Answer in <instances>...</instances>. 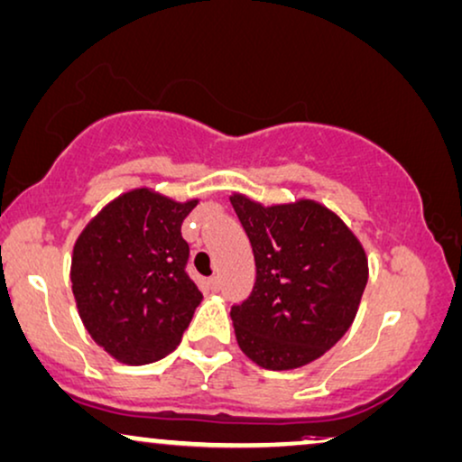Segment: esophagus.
I'll return each instance as SVG.
<instances>
[{"label": "esophagus", "instance_id": "esophagus-1", "mask_svg": "<svg viewBox=\"0 0 462 462\" xmlns=\"http://www.w3.org/2000/svg\"><path fill=\"white\" fill-rule=\"evenodd\" d=\"M207 289H209L211 293H217V291L222 289V281H219V276H211L209 281H207Z\"/></svg>", "mask_w": 462, "mask_h": 462}]
</instances>
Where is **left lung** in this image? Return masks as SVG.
<instances>
[{
	"label": "left lung",
	"mask_w": 462,
	"mask_h": 462,
	"mask_svg": "<svg viewBox=\"0 0 462 462\" xmlns=\"http://www.w3.org/2000/svg\"><path fill=\"white\" fill-rule=\"evenodd\" d=\"M230 203L257 268L253 293L230 311L238 346L262 368H301L352 327L368 282L366 251L318 200L265 207L234 192Z\"/></svg>",
	"instance_id": "left-lung-1"
}]
</instances>
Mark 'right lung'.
<instances>
[{"instance_id": "obj_1", "label": "right lung", "mask_w": 462, "mask_h": 462, "mask_svg": "<svg viewBox=\"0 0 462 462\" xmlns=\"http://www.w3.org/2000/svg\"><path fill=\"white\" fill-rule=\"evenodd\" d=\"M199 205L152 188L119 194L89 219L73 246L70 282L83 327L116 362H157L180 346L203 301L186 274L181 222Z\"/></svg>"}]
</instances>
